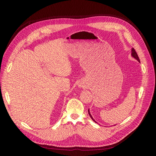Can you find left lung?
<instances>
[{
    "instance_id": "8db88e82",
    "label": "left lung",
    "mask_w": 156,
    "mask_h": 156,
    "mask_svg": "<svg viewBox=\"0 0 156 156\" xmlns=\"http://www.w3.org/2000/svg\"><path fill=\"white\" fill-rule=\"evenodd\" d=\"M131 55H132V57H133L135 59H136L139 62H140V58H139V57H138V55H137V52L135 51V50L134 49V48H132V49H131ZM88 114H89V115H90V118L92 119V121H94L95 122H97V121H96L94 119L92 118V115H90V111H89V109L88 110Z\"/></svg>"
}]
</instances>
